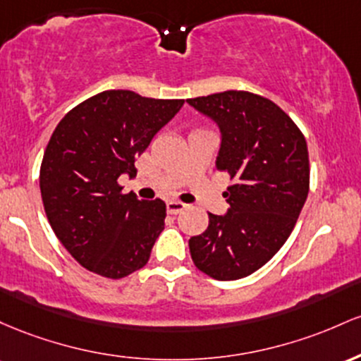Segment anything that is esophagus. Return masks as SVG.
Segmentation results:
<instances>
[{
	"mask_svg": "<svg viewBox=\"0 0 361 361\" xmlns=\"http://www.w3.org/2000/svg\"><path fill=\"white\" fill-rule=\"evenodd\" d=\"M185 208H188V204H184V202L180 201H173V200L167 201V212L170 214H179L180 212H184Z\"/></svg>",
	"mask_w": 361,
	"mask_h": 361,
	"instance_id": "esophagus-1",
	"label": "esophagus"
}]
</instances>
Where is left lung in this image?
Wrapping results in <instances>:
<instances>
[{
  "mask_svg": "<svg viewBox=\"0 0 361 361\" xmlns=\"http://www.w3.org/2000/svg\"><path fill=\"white\" fill-rule=\"evenodd\" d=\"M188 104L220 129L216 170L233 179L226 213H208V228L189 238L191 257L214 279L245 278L281 249L305 204V137L276 104L254 93L228 90Z\"/></svg>",
  "mask_w": 361,
  "mask_h": 361,
  "instance_id": "left-lung-1",
  "label": "left lung"
}]
</instances>
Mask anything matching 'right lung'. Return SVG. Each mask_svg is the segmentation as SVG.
Masks as SVG:
<instances>
[{"instance_id":"right-lung-1","label":"right lung","mask_w":361,"mask_h":361,"mask_svg":"<svg viewBox=\"0 0 361 361\" xmlns=\"http://www.w3.org/2000/svg\"><path fill=\"white\" fill-rule=\"evenodd\" d=\"M184 100L129 90L93 95L61 119L40 165V194L56 237L83 268L119 279L148 262L164 230L165 202L123 194L121 176Z\"/></svg>"}]
</instances>
